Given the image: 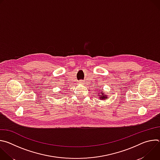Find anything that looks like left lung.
<instances>
[{
  "instance_id": "left-lung-1",
  "label": "left lung",
  "mask_w": 160,
  "mask_h": 160,
  "mask_svg": "<svg viewBox=\"0 0 160 160\" xmlns=\"http://www.w3.org/2000/svg\"><path fill=\"white\" fill-rule=\"evenodd\" d=\"M99 96L100 99H102H102H107V96H105V95L103 94L102 93L99 94Z\"/></svg>"
}]
</instances>
